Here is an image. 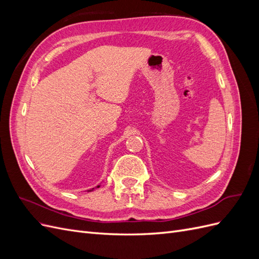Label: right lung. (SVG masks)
I'll list each match as a JSON object with an SVG mask.
<instances>
[{
    "label": "right lung",
    "mask_w": 259,
    "mask_h": 259,
    "mask_svg": "<svg viewBox=\"0 0 259 259\" xmlns=\"http://www.w3.org/2000/svg\"><path fill=\"white\" fill-rule=\"evenodd\" d=\"M97 187H98V188H99V187H100V186H97ZM93 190H94V188H92V189H90V190H88V191H89V192H91V191H93Z\"/></svg>",
    "instance_id": "right-lung-1"
}]
</instances>
